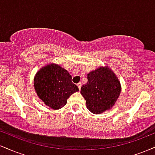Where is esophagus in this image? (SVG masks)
<instances>
[{
	"mask_svg": "<svg viewBox=\"0 0 155 155\" xmlns=\"http://www.w3.org/2000/svg\"><path fill=\"white\" fill-rule=\"evenodd\" d=\"M77 86H78V87H79V90H81V82L78 83V84H77Z\"/></svg>",
	"mask_w": 155,
	"mask_h": 155,
	"instance_id": "34e87169",
	"label": "esophagus"
}]
</instances>
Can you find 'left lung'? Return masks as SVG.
Returning <instances> with one entry per match:
<instances>
[{"label":"left lung","instance_id":"obj_1","mask_svg":"<svg viewBox=\"0 0 155 155\" xmlns=\"http://www.w3.org/2000/svg\"><path fill=\"white\" fill-rule=\"evenodd\" d=\"M121 84L109 68L100 67L87 74V83L82 85L81 94L87 107L95 114L110 109L120 95Z\"/></svg>","mask_w":155,"mask_h":155}]
</instances>
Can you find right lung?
I'll use <instances>...</instances> for the list:
<instances>
[{"mask_svg": "<svg viewBox=\"0 0 155 155\" xmlns=\"http://www.w3.org/2000/svg\"><path fill=\"white\" fill-rule=\"evenodd\" d=\"M37 95L47 106L57 110L63 108L67 99L79 88L71 81V76L58 64L51 63L41 68L34 77Z\"/></svg>", "mask_w": 155, "mask_h": 155, "instance_id": "obj_1", "label": "right lung"}]
</instances>
